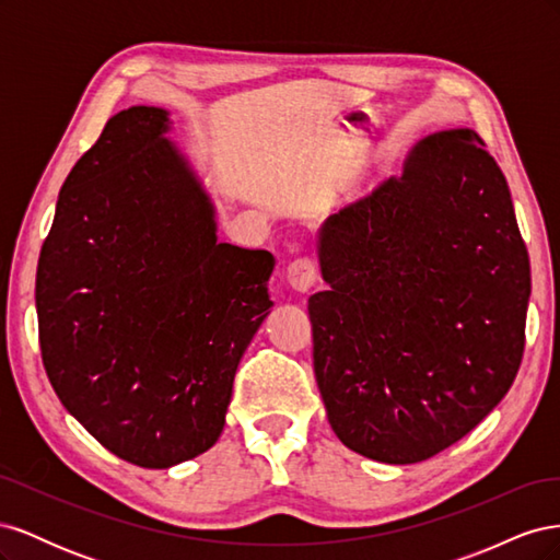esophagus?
I'll use <instances>...</instances> for the list:
<instances>
[{
    "mask_svg": "<svg viewBox=\"0 0 560 560\" xmlns=\"http://www.w3.org/2000/svg\"><path fill=\"white\" fill-rule=\"evenodd\" d=\"M287 282H290L294 292H301V294L311 292L317 282V264L308 257L294 259L290 266H287Z\"/></svg>",
    "mask_w": 560,
    "mask_h": 560,
    "instance_id": "esophagus-1",
    "label": "esophagus"
}]
</instances>
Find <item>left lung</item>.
<instances>
[{"instance_id": "obj_1", "label": "left lung", "mask_w": 560, "mask_h": 560, "mask_svg": "<svg viewBox=\"0 0 560 560\" xmlns=\"http://www.w3.org/2000/svg\"><path fill=\"white\" fill-rule=\"evenodd\" d=\"M308 299L329 425L371 460H428L510 393L525 346L528 249L510 186L469 128L420 140L401 177L317 235Z\"/></svg>"}]
</instances>
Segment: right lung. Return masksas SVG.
Returning <instances> with one entry per match:
<instances>
[{"instance_id": "1", "label": "right lung", "mask_w": 560, "mask_h": 560, "mask_svg": "<svg viewBox=\"0 0 560 560\" xmlns=\"http://www.w3.org/2000/svg\"><path fill=\"white\" fill-rule=\"evenodd\" d=\"M167 130L161 107L109 118L62 184L35 292L58 399L149 469L214 446L235 369L273 308V254L217 241L212 200Z\"/></svg>"}]
</instances>
